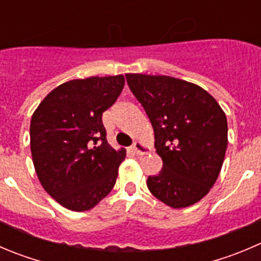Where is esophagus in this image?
Instances as JSON below:
<instances>
[{
    "label": "esophagus",
    "mask_w": 261,
    "mask_h": 261,
    "mask_svg": "<svg viewBox=\"0 0 261 261\" xmlns=\"http://www.w3.org/2000/svg\"><path fill=\"white\" fill-rule=\"evenodd\" d=\"M133 150L134 153H136L138 155H144L145 153H148L149 149L144 143H141V141H136V143H134L133 145Z\"/></svg>",
    "instance_id": "obj_1"
}]
</instances>
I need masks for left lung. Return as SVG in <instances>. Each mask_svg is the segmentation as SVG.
I'll return each instance as SVG.
<instances>
[{
	"mask_svg": "<svg viewBox=\"0 0 261 261\" xmlns=\"http://www.w3.org/2000/svg\"><path fill=\"white\" fill-rule=\"evenodd\" d=\"M154 130L162 171L146 185L174 209L198 203L216 184L226 155L227 118L206 90L164 75L126 74Z\"/></svg>",
	"mask_w": 261,
	"mask_h": 261,
	"instance_id": "obj_1",
	"label": "left lung"
}]
</instances>
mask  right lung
Wrapping results in <instances>:
<instances>
[{
	"label": "right lung",
	"instance_id": "add662e5",
	"mask_svg": "<svg viewBox=\"0 0 261 261\" xmlns=\"http://www.w3.org/2000/svg\"><path fill=\"white\" fill-rule=\"evenodd\" d=\"M123 75L70 80L40 102L30 121V149L43 189L65 208L89 211L116 184L126 150L107 141L102 115L117 100Z\"/></svg>",
	"mask_w": 261,
	"mask_h": 261
}]
</instances>
